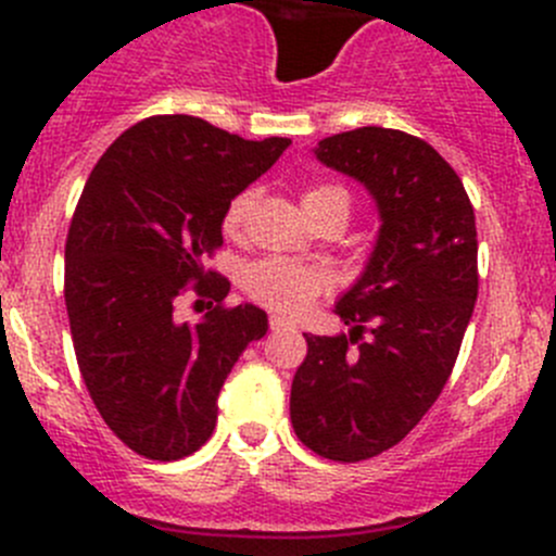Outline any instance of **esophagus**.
Wrapping results in <instances>:
<instances>
[{
  "label": "esophagus",
  "instance_id": "1",
  "mask_svg": "<svg viewBox=\"0 0 556 556\" xmlns=\"http://www.w3.org/2000/svg\"><path fill=\"white\" fill-rule=\"evenodd\" d=\"M268 325H271V330H295V323H290V319L285 317H277V314L268 319Z\"/></svg>",
  "mask_w": 556,
  "mask_h": 556
}]
</instances>
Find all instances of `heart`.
I'll return each mask as SVG.
<instances>
[{"label": "heart", "instance_id": "obj_1", "mask_svg": "<svg viewBox=\"0 0 556 556\" xmlns=\"http://www.w3.org/2000/svg\"><path fill=\"white\" fill-rule=\"evenodd\" d=\"M255 188H247L242 193L228 201L223 212V231L228 237H239L250 217L252 204H255ZM341 204L350 212V193L339 185H314L304 193V210L314 212L323 206ZM242 288L257 304L268 306L274 312H301L328 288V277L319 268L306 266V263L290 261V257H263V261L250 263L242 271Z\"/></svg>", "mask_w": 556, "mask_h": 556}]
</instances>
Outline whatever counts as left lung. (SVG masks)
I'll return each instance as SVG.
<instances>
[{
	"instance_id": "obj_1",
	"label": "left lung",
	"mask_w": 556,
	"mask_h": 556,
	"mask_svg": "<svg viewBox=\"0 0 556 556\" xmlns=\"http://www.w3.org/2000/svg\"><path fill=\"white\" fill-rule=\"evenodd\" d=\"M314 155L366 185L382 228L336 304L350 336L304 333L290 419L319 457L361 463L406 439L452 377L479 295L476 215L457 172L397 128L333 134Z\"/></svg>"
}]
</instances>
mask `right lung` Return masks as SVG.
<instances>
[{
  "label": "right lung",
  "mask_w": 556,
  "mask_h": 556,
  "mask_svg": "<svg viewBox=\"0 0 556 556\" xmlns=\"http://www.w3.org/2000/svg\"><path fill=\"white\" fill-rule=\"evenodd\" d=\"M288 144L153 115L106 148L83 188L66 233L72 344L106 428L142 457L172 463L201 450L233 363L266 336V312L223 304L231 282L204 257L223 247L228 201ZM188 289L211 299L193 326L173 317Z\"/></svg>",
  "instance_id": "add662e5"
}]
</instances>
